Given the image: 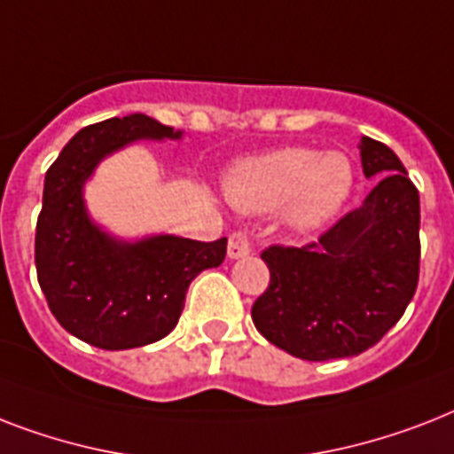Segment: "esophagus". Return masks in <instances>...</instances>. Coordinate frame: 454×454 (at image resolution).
<instances>
[{
    "instance_id": "esophagus-1",
    "label": "esophagus",
    "mask_w": 454,
    "mask_h": 454,
    "mask_svg": "<svg viewBox=\"0 0 454 454\" xmlns=\"http://www.w3.org/2000/svg\"><path fill=\"white\" fill-rule=\"evenodd\" d=\"M252 252V242H249V235L245 231H235L231 238H228V256L231 259H242Z\"/></svg>"
}]
</instances>
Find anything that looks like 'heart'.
<instances>
[{
	"label": "heart",
	"instance_id": "heart-1",
	"mask_svg": "<svg viewBox=\"0 0 454 454\" xmlns=\"http://www.w3.org/2000/svg\"><path fill=\"white\" fill-rule=\"evenodd\" d=\"M353 185L356 174L344 153L280 148L238 164L226 191L242 212L283 209L292 231L310 233L339 216Z\"/></svg>",
	"mask_w": 454,
	"mask_h": 454
}]
</instances>
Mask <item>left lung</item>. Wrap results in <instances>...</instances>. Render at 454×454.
<instances>
[{"mask_svg":"<svg viewBox=\"0 0 454 454\" xmlns=\"http://www.w3.org/2000/svg\"><path fill=\"white\" fill-rule=\"evenodd\" d=\"M365 202L303 247L263 249L269 290L252 306L256 330L301 360L351 358L408 309L419 280V192L388 145L360 138Z\"/></svg>","mask_w":454,"mask_h":454,"instance_id":"8db88e82","label":"left lung"}]
</instances>
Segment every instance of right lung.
Masks as SVG:
<instances>
[{"label":"right lung","instance_id":"obj_1","mask_svg":"<svg viewBox=\"0 0 454 454\" xmlns=\"http://www.w3.org/2000/svg\"><path fill=\"white\" fill-rule=\"evenodd\" d=\"M151 138H181L141 113L89 124L49 167L35 235V263L46 303L73 337L106 351L153 344L176 327L188 285L226 259V238L178 235L117 240L96 226L84 184L103 157Z\"/></svg>","mask_w":454,"mask_h":454}]
</instances>
